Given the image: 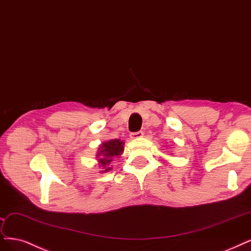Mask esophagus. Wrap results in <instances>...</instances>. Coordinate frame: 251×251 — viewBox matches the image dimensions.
I'll list each match as a JSON object with an SVG mask.
<instances>
[{"label": "esophagus", "mask_w": 251, "mask_h": 251, "mask_svg": "<svg viewBox=\"0 0 251 251\" xmlns=\"http://www.w3.org/2000/svg\"><path fill=\"white\" fill-rule=\"evenodd\" d=\"M143 137V132L142 131H139V132H135V133H132L131 134V138L132 139H139V138Z\"/></svg>", "instance_id": "esophagus-1"}]
</instances>
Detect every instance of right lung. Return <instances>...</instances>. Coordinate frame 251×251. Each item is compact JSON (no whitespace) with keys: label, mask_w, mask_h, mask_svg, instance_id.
<instances>
[{"label":"right lung","mask_w":251,"mask_h":251,"mask_svg":"<svg viewBox=\"0 0 251 251\" xmlns=\"http://www.w3.org/2000/svg\"><path fill=\"white\" fill-rule=\"evenodd\" d=\"M124 145L125 142L120 139H111L100 145L97 152V160L100 167L102 169L100 172H108L112 170L110 164L114 158H118L124 152Z\"/></svg>","instance_id":"1"}]
</instances>
